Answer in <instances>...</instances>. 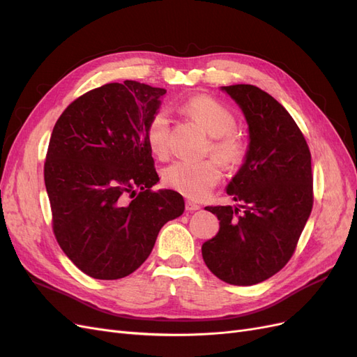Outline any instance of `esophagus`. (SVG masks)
<instances>
[{"label":"esophagus","instance_id":"34e87169","mask_svg":"<svg viewBox=\"0 0 357 357\" xmlns=\"http://www.w3.org/2000/svg\"><path fill=\"white\" fill-rule=\"evenodd\" d=\"M199 208H201V205H198L197 202L186 201V210H188V211H197V210H199Z\"/></svg>","mask_w":357,"mask_h":357}]
</instances>
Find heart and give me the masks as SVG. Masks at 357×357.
Instances as JSON below:
<instances>
[{
	"mask_svg": "<svg viewBox=\"0 0 357 357\" xmlns=\"http://www.w3.org/2000/svg\"><path fill=\"white\" fill-rule=\"evenodd\" d=\"M181 112L192 117L213 137L211 150L226 165L235 168L245 158L247 146L244 139L234 132L235 117L219 101L207 95H195L181 104ZM169 117L165 110H158L147 123L146 139L158 158L168 153ZM222 167L215 159L199 162L177 160L165 168L162 174L164 185L192 199L207 197L211 189L222 180Z\"/></svg>",
	"mask_w": 357,
	"mask_h": 357,
	"instance_id": "1",
	"label": "heart"
}]
</instances>
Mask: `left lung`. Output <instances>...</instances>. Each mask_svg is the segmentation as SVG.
Here are the masks:
<instances>
[{
  "instance_id": "8db88e82",
  "label": "left lung",
  "mask_w": 357,
  "mask_h": 357,
  "mask_svg": "<svg viewBox=\"0 0 357 357\" xmlns=\"http://www.w3.org/2000/svg\"><path fill=\"white\" fill-rule=\"evenodd\" d=\"M248 126L243 165L226 186L240 205L205 207L220 229L202 244L210 271L235 286L278 273L294 255L312 208L310 149L284 107L253 84L222 86Z\"/></svg>"
}]
</instances>
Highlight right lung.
Segmentation results:
<instances>
[{
    "label": "right lung",
    "mask_w": 357,
    "mask_h": 357,
    "mask_svg": "<svg viewBox=\"0 0 357 357\" xmlns=\"http://www.w3.org/2000/svg\"><path fill=\"white\" fill-rule=\"evenodd\" d=\"M167 93L125 80L73 101L53 128L45 162L53 232L80 271L117 280L152 253L158 234L185 211L178 192L159 181L147 123Z\"/></svg>",
    "instance_id": "right-lung-1"
}]
</instances>
